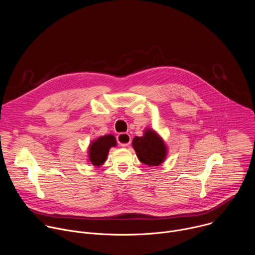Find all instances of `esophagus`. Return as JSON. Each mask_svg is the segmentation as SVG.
Here are the masks:
<instances>
[{
  "label": "esophagus",
  "mask_w": 255,
  "mask_h": 255,
  "mask_svg": "<svg viewBox=\"0 0 255 255\" xmlns=\"http://www.w3.org/2000/svg\"><path fill=\"white\" fill-rule=\"evenodd\" d=\"M117 141L122 147H127L131 142V136L128 133H120L117 136Z\"/></svg>",
  "instance_id": "obj_1"
}]
</instances>
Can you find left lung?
Returning a JSON list of instances; mask_svg holds the SVG:
<instances>
[{
	"label": "left lung",
	"mask_w": 255,
	"mask_h": 255,
	"mask_svg": "<svg viewBox=\"0 0 255 255\" xmlns=\"http://www.w3.org/2000/svg\"><path fill=\"white\" fill-rule=\"evenodd\" d=\"M132 146L140 162L148 166L160 165L167 155V146L163 138L153 129L146 128L142 136H135Z\"/></svg>",
	"instance_id": "obj_1"
}]
</instances>
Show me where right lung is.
Segmentation results:
<instances>
[{"label":"right lung","instance_id":"right-lung-1","mask_svg":"<svg viewBox=\"0 0 255 255\" xmlns=\"http://www.w3.org/2000/svg\"><path fill=\"white\" fill-rule=\"evenodd\" d=\"M117 146L114 135L107 134L93 140L88 147V160L94 166H101L107 160V156L111 147Z\"/></svg>","mask_w":255,"mask_h":255}]
</instances>
